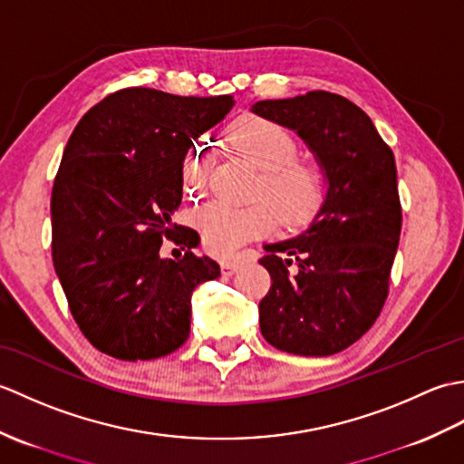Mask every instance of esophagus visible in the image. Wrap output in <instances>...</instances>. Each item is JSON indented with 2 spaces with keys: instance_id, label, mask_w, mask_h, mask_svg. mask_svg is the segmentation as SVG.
<instances>
[{
  "instance_id": "1",
  "label": "esophagus",
  "mask_w": 464,
  "mask_h": 464,
  "mask_svg": "<svg viewBox=\"0 0 464 464\" xmlns=\"http://www.w3.org/2000/svg\"><path fill=\"white\" fill-rule=\"evenodd\" d=\"M239 267H241L239 261H223L221 263V273L223 275H233V273L239 271Z\"/></svg>"
}]
</instances>
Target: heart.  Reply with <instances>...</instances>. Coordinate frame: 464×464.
Returning <instances> with one entry per match:
<instances>
[{
  "label": "heart",
  "instance_id": "1",
  "mask_svg": "<svg viewBox=\"0 0 464 464\" xmlns=\"http://www.w3.org/2000/svg\"><path fill=\"white\" fill-rule=\"evenodd\" d=\"M229 140L235 150L261 171L255 195L274 207L283 225L303 227L314 219L327 201V175L321 165L297 160L299 145L287 127L267 117L247 115L231 125ZM207 175L209 145L197 140L189 143L181 160L183 191L189 197L201 195ZM270 208L265 203L249 207H233L223 201L205 203L195 213L205 249L215 257L227 259L247 241L267 237L277 225L276 212Z\"/></svg>",
  "mask_w": 464,
  "mask_h": 464
}]
</instances>
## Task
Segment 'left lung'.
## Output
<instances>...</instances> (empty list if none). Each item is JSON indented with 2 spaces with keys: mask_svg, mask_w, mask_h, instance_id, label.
Instances as JSON below:
<instances>
[{
  "mask_svg": "<svg viewBox=\"0 0 464 464\" xmlns=\"http://www.w3.org/2000/svg\"><path fill=\"white\" fill-rule=\"evenodd\" d=\"M253 111L297 131L329 179L309 229L265 245L259 263L273 283L259 303L261 333L279 351L329 357L357 343L387 301L402 225L395 155L337 93L265 100Z\"/></svg>",
  "mask_w": 464,
  "mask_h": 464,
  "instance_id": "left-lung-1",
  "label": "left lung"
}]
</instances>
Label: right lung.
I'll use <instances>...</instances> for the list:
<instances>
[{
	"instance_id": "add662e5",
	"label": "right lung",
	"mask_w": 464,
	"mask_h": 464,
	"mask_svg": "<svg viewBox=\"0 0 464 464\" xmlns=\"http://www.w3.org/2000/svg\"><path fill=\"white\" fill-rule=\"evenodd\" d=\"M233 105V95L125 87L69 137L52 189L53 267L77 327L110 357L150 361L179 349L195 287L221 275L191 251L199 235L171 217L185 150ZM165 238L186 251L181 260L160 259Z\"/></svg>"
}]
</instances>
